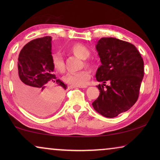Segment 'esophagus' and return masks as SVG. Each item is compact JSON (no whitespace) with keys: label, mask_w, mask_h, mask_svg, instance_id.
<instances>
[{"label":"esophagus","mask_w":160,"mask_h":160,"mask_svg":"<svg viewBox=\"0 0 160 160\" xmlns=\"http://www.w3.org/2000/svg\"><path fill=\"white\" fill-rule=\"evenodd\" d=\"M78 87V88H87V86H79V87Z\"/></svg>","instance_id":"34e87169"}]
</instances>
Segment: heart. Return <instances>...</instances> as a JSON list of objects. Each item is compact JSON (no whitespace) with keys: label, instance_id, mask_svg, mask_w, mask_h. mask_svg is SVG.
Here are the masks:
<instances>
[{"label":"heart","instance_id":"obj_1","mask_svg":"<svg viewBox=\"0 0 160 160\" xmlns=\"http://www.w3.org/2000/svg\"><path fill=\"white\" fill-rule=\"evenodd\" d=\"M70 52L82 60H87L90 55V52L86 46L82 43H74L70 47ZM52 63L54 69L60 73H63L65 71V63L63 59L60 54H55L52 55ZM84 65L87 68H92V64L91 62L85 61ZM90 72L88 70H83L77 73H69L65 76V82L71 86L79 87L84 86L87 84L90 78Z\"/></svg>","mask_w":160,"mask_h":160}]
</instances>
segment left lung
I'll list each match as a JSON object with an SVG mask.
<instances>
[{
	"label": "left lung",
	"mask_w": 160,
	"mask_h": 160,
	"mask_svg": "<svg viewBox=\"0 0 160 160\" xmlns=\"http://www.w3.org/2000/svg\"><path fill=\"white\" fill-rule=\"evenodd\" d=\"M96 49L102 65L95 77L103 84L97 86L100 95L92 106L103 117L113 118L136 102L144 76L143 60L134 45L111 37L100 38Z\"/></svg>",
	"instance_id": "obj_1"
}]
</instances>
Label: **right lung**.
<instances>
[{"instance_id":"right-lung-1","label":"right lung","mask_w":160,"mask_h":160,"mask_svg":"<svg viewBox=\"0 0 160 160\" xmlns=\"http://www.w3.org/2000/svg\"><path fill=\"white\" fill-rule=\"evenodd\" d=\"M51 41V37L45 36L24 46L19 52L14 78L20 104L38 116L53 113L62 102L68 88L53 73ZM53 82L55 87H52Z\"/></svg>"}]
</instances>
